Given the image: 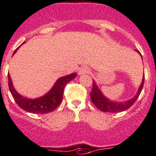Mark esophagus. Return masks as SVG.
Instances as JSON below:
<instances>
[{"mask_svg":"<svg viewBox=\"0 0 156 156\" xmlns=\"http://www.w3.org/2000/svg\"><path fill=\"white\" fill-rule=\"evenodd\" d=\"M89 73V68L88 67H81L79 70V74L80 75H85V74Z\"/></svg>","mask_w":156,"mask_h":156,"instance_id":"34e87169","label":"esophagus"}]
</instances>
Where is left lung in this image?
I'll return each mask as SVG.
<instances>
[{
  "label": "left lung",
  "instance_id": "left-lung-1",
  "mask_svg": "<svg viewBox=\"0 0 156 156\" xmlns=\"http://www.w3.org/2000/svg\"><path fill=\"white\" fill-rule=\"evenodd\" d=\"M139 53V51H138ZM144 81H145V75H144L143 78H142V84L139 88L137 94L132 99L126 101H122V102H117V101H112L108 99L106 97L103 95L102 93L98 89V86L96 85L95 81L93 80L92 83V89L90 92V96L93 104L98 108L101 111L105 112H120L126 111L132 105H133L135 101L139 98V94L142 91V88L144 85Z\"/></svg>",
  "mask_w": 156,
  "mask_h": 156
}]
</instances>
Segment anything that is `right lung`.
I'll use <instances>...</instances> for the list:
<instances>
[{"label":"right lung","instance_id":"right-lung-1","mask_svg":"<svg viewBox=\"0 0 156 156\" xmlns=\"http://www.w3.org/2000/svg\"><path fill=\"white\" fill-rule=\"evenodd\" d=\"M18 48L14 51V54L18 49ZM75 76H76V73H73L59 78L48 94L36 99H28V98L22 97L21 94H19L14 88L9 73L8 74V87H9L10 91L12 94L14 101L21 108L27 112L45 114V113L54 111L61 104L63 98L64 88L65 85L67 83L74 79Z\"/></svg>","mask_w":156,"mask_h":156}]
</instances>
